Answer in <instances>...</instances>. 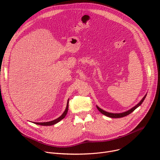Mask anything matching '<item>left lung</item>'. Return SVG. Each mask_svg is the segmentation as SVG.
Returning <instances> with one entry per match:
<instances>
[{"mask_svg": "<svg viewBox=\"0 0 160 160\" xmlns=\"http://www.w3.org/2000/svg\"><path fill=\"white\" fill-rule=\"evenodd\" d=\"M146 96H147V95H145V97H144L143 98H142V99L141 100V101H140L136 106H135L134 107H133L132 108H131L130 110H128V111L125 112H123V113H109V112H106V111L102 110L101 108H99L98 106H97V108L98 111H99L100 113H102L103 115H106V116H107V117H111V118H121V117H125V116H127V115L130 114L132 112H133L134 110H135L137 108H138V107L142 103V102L144 101V100H145Z\"/></svg>", "mask_w": 160, "mask_h": 160, "instance_id": "left-lung-1", "label": "left lung"}]
</instances>
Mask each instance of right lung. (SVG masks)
Instances as JSON below:
<instances>
[{"label": "right lung", "instance_id": "right-lung-1", "mask_svg": "<svg viewBox=\"0 0 160 160\" xmlns=\"http://www.w3.org/2000/svg\"><path fill=\"white\" fill-rule=\"evenodd\" d=\"M68 108H69V100L68 101H67V107L65 108V110L64 111V112L63 113V114L60 116L58 118H57L55 120H53L52 121H49V122H34L36 124H39V125H41V126H51V125H54L56 123H58V122H60L61 120H62L64 117L66 116L67 112H68Z\"/></svg>", "mask_w": 160, "mask_h": 160}]
</instances>
